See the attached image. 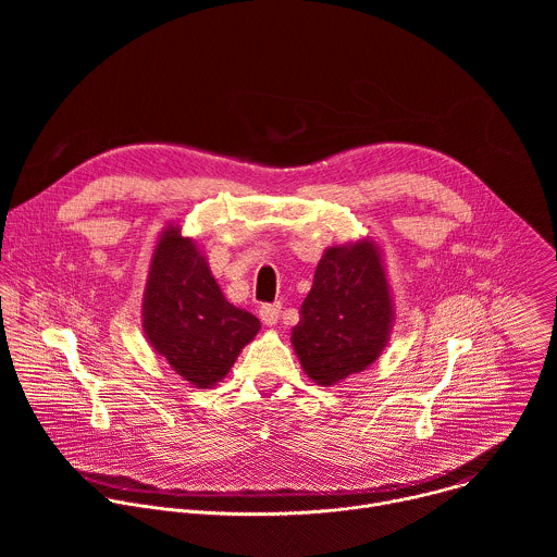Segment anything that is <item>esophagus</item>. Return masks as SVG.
<instances>
[{"mask_svg":"<svg viewBox=\"0 0 557 557\" xmlns=\"http://www.w3.org/2000/svg\"><path fill=\"white\" fill-rule=\"evenodd\" d=\"M280 312H282V306L280 304H267L260 308V320L264 326H275L277 320H280Z\"/></svg>","mask_w":557,"mask_h":557,"instance_id":"1","label":"esophagus"}]
</instances>
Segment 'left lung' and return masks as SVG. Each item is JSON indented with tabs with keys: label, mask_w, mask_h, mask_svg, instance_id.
I'll return each instance as SVG.
<instances>
[{
	"label": "left lung",
	"mask_w": 557,
	"mask_h": 557,
	"mask_svg": "<svg viewBox=\"0 0 557 557\" xmlns=\"http://www.w3.org/2000/svg\"><path fill=\"white\" fill-rule=\"evenodd\" d=\"M394 326V299L383 251L372 237L329 247L317 262L293 350L317 385H337L363 372L385 350Z\"/></svg>",
	"instance_id": "8db88e82"
}]
</instances>
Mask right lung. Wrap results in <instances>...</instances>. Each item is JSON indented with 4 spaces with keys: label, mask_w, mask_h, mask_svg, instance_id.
I'll use <instances>...</instances> for the list:
<instances>
[{
    "label": "right lung",
    "mask_w": 557,
    "mask_h": 557,
    "mask_svg": "<svg viewBox=\"0 0 557 557\" xmlns=\"http://www.w3.org/2000/svg\"><path fill=\"white\" fill-rule=\"evenodd\" d=\"M140 317L149 348L198 389L222 381L260 331L256 314L226 301L181 224H168L153 245Z\"/></svg>",
    "instance_id": "obj_1"
}]
</instances>
